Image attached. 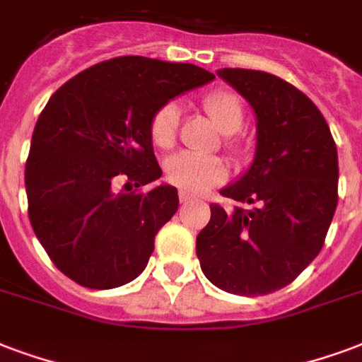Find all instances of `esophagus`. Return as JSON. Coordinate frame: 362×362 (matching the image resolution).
Masks as SVG:
<instances>
[{
    "label": "esophagus",
    "mask_w": 362,
    "mask_h": 362,
    "mask_svg": "<svg viewBox=\"0 0 362 362\" xmlns=\"http://www.w3.org/2000/svg\"><path fill=\"white\" fill-rule=\"evenodd\" d=\"M179 200H181V204L191 202V200H192V194H189V192L181 191V192H179Z\"/></svg>",
    "instance_id": "34e87169"
}]
</instances>
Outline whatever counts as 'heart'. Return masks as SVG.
Masks as SVG:
<instances>
[{"label":"heart","instance_id":"heart-1","mask_svg":"<svg viewBox=\"0 0 362 362\" xmlns=\"http://www.w3.org/2000/svg\"><path fill=\"white\" fill-rule=\"evenodd\" d=\"M202 107L210 119L223 135H227V145H233L229 135L243 127L244 107L243 100L230 91H214L202 99ZM179 124V108L168 103L158 108L151 119V139L158 148H170L175 143ZM164 175L171 185L181 191L200 194L211 187L223 183L227 170L216 156H198L191 152H177L164 162Z\"/></svg>","mask_w":362,"mask_h":362}]
</instances>
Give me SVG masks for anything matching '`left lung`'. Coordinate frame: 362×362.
Segmentation results:
<instances>
[{
  "label": "left lung",
  "mask_w": 362,
  "mask_h": 362,
  "mask_svg": "<svg viewBox=\"0 0 362 362\" xmlns=\"http://www.w3.org/2000/svg\"><path fill=\"white\" fill-rule=\"evenodd\" d=\"M217 76L254 110L255 152L248 170L221 189L238 206H210L197 255L206 279L225 292L271 294L325 244L338 204V151L325 116L292 83L244 68Z\"/></svg>",
  "instance_id": "1"
}]
</instances>
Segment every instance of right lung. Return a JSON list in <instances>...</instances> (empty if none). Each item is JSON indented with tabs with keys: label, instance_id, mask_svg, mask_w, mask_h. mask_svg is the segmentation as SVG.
Masks as SVG:
<instances>
[{
	"label": "right lung",
	"instance_id": "add662e5",
	"mask_svg": "<svg viewBox=\"0 0 362 362\" xmlns=\"http://www.w3.org/2000/svg\"><path fill=\"white\" fill-rule=\"evenodd\" d=\"M216 76L189 62L118 57L68 80L34 127L24 171L37 240L68 279L108 290L145 271L154 236L177 211V189L114 191L162 177L151 139L154 112Z\"/></svg>",
	"mask_w": 362,
	"mask_h": 362
}]
</instances>
